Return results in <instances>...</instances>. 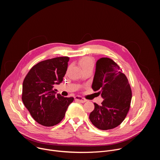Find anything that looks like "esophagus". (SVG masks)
<instances>
[{
	"label": "esophagus",
	"mask_w": 160,
	"mask_h": 160,
	"mask_svg": "<svg viewBox=\"0 0 160 160\" xmlns=\"http://www.w3.org/2000/svg\"><path fill=\"white\" fill-rule=\"evenodd\" d=\"M75 101H78V102H81V103H84V102H85L87 101L86 99H85L84 98H82L81 96H75Z\"/></svg>",
	"instance_id": "34e87169"
}]
</instances>
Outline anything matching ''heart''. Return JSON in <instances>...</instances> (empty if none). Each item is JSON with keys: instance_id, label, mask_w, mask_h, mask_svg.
I'll list each match as a JSON object with an SVG mask.
<instances>
[{"instance_id": "heart-1", "label": "heart", "mask_w": 160, "mask_h": 160, "mask_svg": "<svg viewBox=\"0 0 160 160\" xmlns=\"http://www.w3.org/2000/svg\"><path fill=\"white\" fill-rule=\"evenodd\" d=\"M79 64L83 70L87 69V68H92L94 66L93 59L89 57H84L79 61Z\"/></svg>"}]
</instances>
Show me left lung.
Wrapping results in <instances>:
<instances>
[{"mask_svg": "<svg viewBox=\"0 0 160 160\" xmlns=\"http://www.w3.org/2000/svg\"><path fill=\"white\" fill-rule=\"evenodd\" d=\"M92 88L98 91L104 101L94 103L89 119L102 130L117 127L125 118L130 109L132 90L128 79L120 66L108 58H101L96 64Z\"/></svg>", "mask_w": 160, "mask_h": 160, "instance_id": "1", "label": "left lung"}]
</instances>
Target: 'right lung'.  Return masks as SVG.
I'll list each match as a JSON object with an SVG mask.
<instances>
[{
    "mask_svg": "<svg viewBox=\"0 0 160 160\" xmlns=\"http://www.w3.org/2000/svg\"><path fill=\"white\" fill-rule=\"evenodd\" d=\"M68 57L41 61L33 66L22 83V101L33 118L39 124L52 127L64 117L73 97L56 95L54 87L61 83L68 68Z\"/></svg>",
    "mask_w": 160,
    "mask_h": 160,
    "instance_id": "add662e5",
    "label": "right lung"
}]
</instances>
